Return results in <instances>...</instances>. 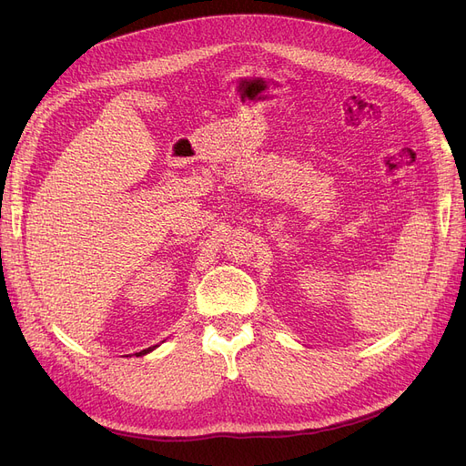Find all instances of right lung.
Wrapping results in <instances>:
<instances>
[{
  "instance_id": "1",
  "label": "right lung",
  "mask_w": 466,
  "mask_h": 466,
  "mask_svg": "<svg viewBox=\"0 0 466 466\" xmlns=\"http://www.w3.org/2000/svg\"><path fill=\"white\" fill-rule=\"evenodd\" d=\"M149 350H151V348H149ZM149 350H142V351H139V354H137V356H142V354H147V351H149Z\"/></svg>"
}]
</instances>
